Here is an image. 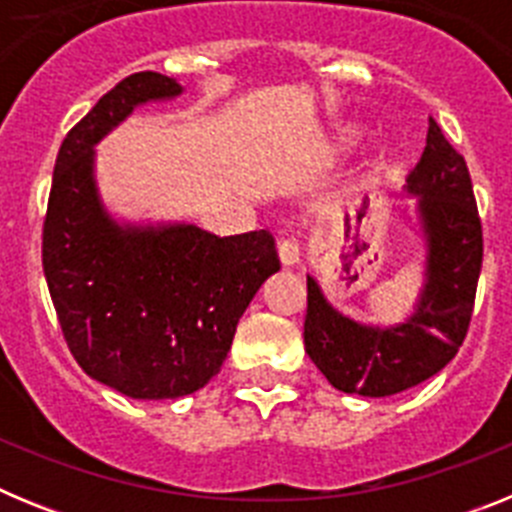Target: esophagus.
Returning a JSON list of instances; mask_svg holds the SVG:
<instances>
[{
	"label": "esophagus",
	"instance_id": "esophagus-1",
	"mask_svg": "<svg viewBox=\"0 0 512 512\" xmlns=\"http://www.w3.org/2000/svg\"><path fill=\"white\" fill-rule=\"evenodd\" d=\"M279 259L284 266H297L302 259V243L297 238H284L279 243Z\"/></svg>",
	"mask_w": 512,
	"mask_h": 512
}]
</instances>
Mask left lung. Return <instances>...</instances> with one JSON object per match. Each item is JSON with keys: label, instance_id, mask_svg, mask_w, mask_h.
Masks as SVG:
<instances>
[{"label": "left lung", "instance_id": "left-lung-1", "mask_svg": "<svg viewBox=\"0 0 512 512\" xmlns=\"http://www.w3.org/2000/svg\"><path fill=\"white\" fill-rule=\"evenodd\" d=\"M418 194L428 269L415 315L395 328H372L338 315L307 277L305 351L336 390L387 397L425 382L467 338L482 269V220L467 161L428 120L420 161L408 174Z\"/></svg>", "mask_w": 512, "mask_h": 512}]
</instances>
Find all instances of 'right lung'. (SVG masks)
Returning a JSON list of instances; mask_svg holds the SVG:
<instances>
[{
  "mask_svg": "<svg viewBox=\"0 0 512 512\" xmlns=\"http://www.w3.org/2000/svg\"><path fill=\"white\" fill-rule=\"evenodd\" d=\"M182 94L156 71L122 79L63 138L43 220V271L66 346L133 400H176L223 366L235 325L279 271L269 230L217 238L194 225L120 228L94 187V143L151 99Z\"/></svg>",
  "mask_w": 512,
  "mask_h": 512,
  "instance_id": "obj_1",
  "label": "right lung"
}]
</instances>
